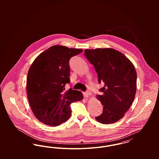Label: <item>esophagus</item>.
<instances>
[{
    "instance_id": "1",
    "label": "esophagus",
    "mask_w": 159,
    "mask_h": 159,
    "mask_svg": "<svg viewBox=\"0 0 159 159\" xmlns=\"http://www.w3.org/2000/svg\"><path fill=\"white\" fill-rule=\"evenodd\" d=\"M91 92H89V91H87V92H83V95H84V97L85 98H87V97H88L89 95H91Z\"/></svg>"
}]
</instances>
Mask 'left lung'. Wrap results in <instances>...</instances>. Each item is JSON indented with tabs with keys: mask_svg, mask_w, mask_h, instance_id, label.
I'll list each match as a JSON object with an SVG mask.
<instances>
[{
	"mask_svg": "<svg viewBox=\"0 0 159 159\" xmlns=\"http://www.w3.org/2000/svg\"><path fill=\"white\" fill-rule=\"evenodd\" d=\"M84 55L98 75L102 95H97L103 113L95 119L103 124H113L124 116L132 105L136 91V71L132 62L113 48L86 49Z\"/></svg>",
	"mask_w": 159,
	"mask_h": 159,
	"instance_id": "obj_1",
	"label": "left lung"
}]
</instances>
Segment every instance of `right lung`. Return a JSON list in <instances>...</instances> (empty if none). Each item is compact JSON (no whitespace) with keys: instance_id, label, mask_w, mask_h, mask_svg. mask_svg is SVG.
Instances as JSON below:
<instances>
[{"instance_id":"add662e5","label":"right lung","mask_w":159,"mask_h":159,"mask_svg":"<svg viewBox=\"0 0 159 159\" xmlns=\"http://www.w3.org/2000/svg\"><path fill=\"white\" fill-rule=\"evenodd\" d=\"M81 49L54 45L38 56L28 71L27 94L32 112L47 125L57 126L66 122L71 111L70 104L83 100V93L71 88L64 92L70 83V59Z\"/></svg>"}]
</instances>
